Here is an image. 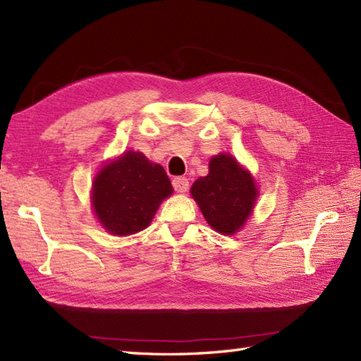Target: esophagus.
<instances>
[{
  "label": "esophagus",
  "instance_id": "1",
  "mask_svg": "<svg viewBox=\"0 0 361 361\" xmlns=\"http://www.w3.org/2000/svg\"><path fill=\"white\" fill-rule=\"evenodd\" d=\"M172 186L176 192H180V194L188 192L189 181H188V178H185V176H176V178L172 180Z\"/></svg>",
  "mask_w": 361,
  "mask_h": 361
}]
</instances>
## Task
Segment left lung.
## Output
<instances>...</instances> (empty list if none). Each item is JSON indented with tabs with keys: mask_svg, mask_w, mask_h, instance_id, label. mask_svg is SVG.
<instances>
[{
	"mask_svg": "<svg viewBox=\"0 0 361 361\" xmlns=\"http://www.w3.org/2000/svg\"><path fill=\"white\" fill-rule=\"evenodd\" d=\"M190 192L206 221L221 234H234L243 226L255 206L257 188L250 172L231 155L214 157L209 173L198 178Z\"/></svg>",
	"mask_w": 361,
	"mask_h": 361,
	"instance_id": "1",
	"label": "left lung"
}]
</instances>
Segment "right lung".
Masks as SVG:
<instances>
[{
	"label": "right lung",
	"mask_w": 361,
	"mask_h": 361,
	"mask_svg": "<svg viewBox=\"0 0 361 361\" xmlns=\"http://www.w3.org/2000/svg\"><path fill=\"white\" fill-rule=\"evenodd\" d=\"M172 190L163 166L130 150L97 173L93 183V206L106 231L130 235L149 226L159 203Z\"/></svg>",
	"instance_id": "add662e5"
}]
</instances>
